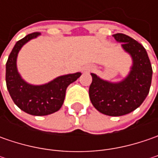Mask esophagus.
<instances>
[{
    "instance_id": "1",
    "label": "esophagus",
    "mask_w": 158,
    "mask_h": 158,
    "mask_svg": "<svg viewBox=\"0 0 158 158\" xmlns=\"http://www.w3.org/2000/svg\"><path fill=\"white\" fill-rule=\"evenodd\" d=\"M85 71L86 72H89V71H91V70H93V68L92 67H87V68H85Z\"/></svg>"
}]
</instances>
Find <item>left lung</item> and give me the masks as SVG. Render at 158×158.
<instances>
[{
    "label": "left lung",
    "instance_id": "left-lung-1",
    "mask_svg": "<svg viewBox=\"0 0 158 158\" xmlns=\"http://www.w3.org/2000/svg\"><path fill=\"white\" fill-rule=\"evenodd\" d=\"M132 59L128 75L120 82L106 81L91 73L89 98L95 108L108 116H122L135 111L149 92L152 67L145 48L125 34L112 35Z\"/></svg>",
    "mask_w": 158,
    "mask_h": 158
}]
</instances>
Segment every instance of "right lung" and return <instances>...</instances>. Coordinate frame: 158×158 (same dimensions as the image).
Masks as SVG:
<instances>
[{
	"label": "right lung",
	"mask_w": 158,
	"mask_h": 158,
	"mask_svg": "<svg viewBox=\"0 0 158 158\" xmlns=\"http://www.w3.org/2000/svg\"><path fill=\"white\" fill-rule=\"evenodd\" d=\"M40 35L39 32H34L17 41L6 63V83L12 100L22 111L34 116H45L59 111L63 105L68 86L82 75L76 72L58 76L41 85L24 81L17 70V55L23 46Z\"/></svg>",
	"instance_id": "right-lung-1"
}]
</instances>
